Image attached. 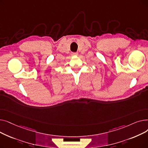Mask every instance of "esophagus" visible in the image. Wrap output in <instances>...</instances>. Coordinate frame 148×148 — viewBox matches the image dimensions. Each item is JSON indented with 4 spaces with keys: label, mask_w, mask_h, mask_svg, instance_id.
<instances>
[{
    "label": "esophagus",
    "mask_w": 148,
    "mask_h": 148,
    "mask_svg": "<svg viewBox=\"0 0 148 148\" xmlns=\"http://www.w3.org/2000/svg\"><path fill=\"white\" fill-rule=\"evenodd\" d=\"M72 55L75 56V55H78V52H75V53H72Z\"/></svg>",
    "instance_id": "1"
}]
</instances>
